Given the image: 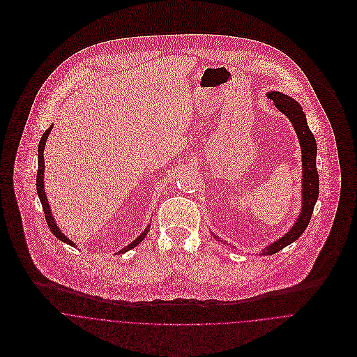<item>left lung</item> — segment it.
<instances>
[{
	"instance_id": "1",
	"label": "left lung",
	"mask_w": 357,
	"mask_h": 357,
	"mask_svg": "<svg viewBox=\"0 0 357 357\" xmlns=\"http://www.w3.org/2000/svg\"><path fill=\"white\" fill-rule=\"evenodd\" d=\"M268 98L273 100L275 105L278 107L279 111H282L293 123L297 136L300 139V146H301V153H303V210L300 213V217L296 222V225L291 228L290 232H287L282 239L278 242L269 245L265 248L262 252L264 255H271L280 252L286 246L291 245L296 242L306 229L314 204L319 197V174L316 169V140L312 132L307 128L306 123L305 114L303 112V108L300 104L289 98L287 95H283L280 92H271L268 93Z\"/></svg>"
}]
</instances>
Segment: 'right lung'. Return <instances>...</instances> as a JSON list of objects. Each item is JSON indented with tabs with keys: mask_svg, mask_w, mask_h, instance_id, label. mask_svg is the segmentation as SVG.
<instances>
[{
	"mask_svg": "<svg viewBox=\"0 0 357 357\" xmlns=\"http://www.w3.org/2000/svg\"><path fill=\"white\" fill-rule=\"evenodd\" d=\"M52 126H50L47 130H45V133L43 135V137H41V142H40V144H38V172H37V192H38V197H40V201H41V204H43V208H44V213H45V218H47V222H48V227H50V229L52 231V234L57 238V239H60L61 242H64V243H67V245H70V246H74V243L68 239V238H66L61 232H60V229H59V227L54 224V220H53V217H52L51 208H50V204H48V199H47V195H45V191H44V167H45V165H44V149H45V142H47V139H48V135L51 133ZM147 232H149V229H146L133 243H130L128 248H125L123 250H121L119 253H125V252H128V250H130V249H133V248H136L143 239H144V236L147 235Z\"/></svg>",
	"mask_w": 357,
	"mask_h": 357,
	"instance_id": "obj_1",
	"label": "right lung"
}]
</instances>
